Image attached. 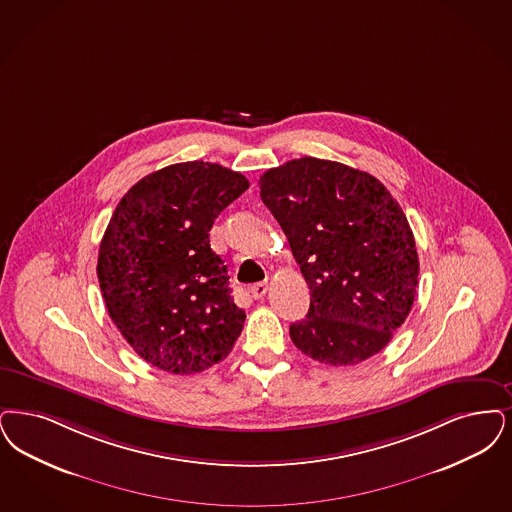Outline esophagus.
<instances>
[{"label": "esophagus", "instance_id": "obj_1", "mask_svg": "<svg viewBox=\"0 0 512 512\" xmlns=\"http://www.w3.org/2000/svg\"><path fill=\"white\" fill-rule=\"evenodd\" d=\"M268 291V282H261V284H255V286L249 287V293L253 299H263Z\"/></svg>", "mask_w": 512, "mask_h": 512}]
</instances>
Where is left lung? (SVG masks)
Instances as JSON below:
<instances>
[{"instance_id": "1", "label": "left lung", "mask_w": 512, "mask_h": 512, "mask_svg": "<svg viewBox=\"0 0 512 512\" xmlns=\"http://www.w3.org/2000/svg\"><path fill=\"white\" fill-rule=\"evenodd\" d=\"M259 186L310 289L307 316L289 326L293 345L329 366L381 352L419 276L400 204L366 171L310 156L268 169Z\"/></svg>"}]
</instances>
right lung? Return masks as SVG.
I'll use <instances>...</instances> for the list:
<instances>
[{"instance_id": "right-lung-1", "label": "right lung", "mask_w": 512, "mask_h": 512, "mask_svg": "<svg viewBox=\"0 0 512 512\" xmlns=\"http://www.w3.org/2000/svg\"><path fill=\"white\" fill-rule=\"evenodd\" d=\"M247 188L223 165L184 162L146 175L112 213L97 265L104 305L148 364L198 373L240 337L246 312L230 295L209 230Z\"/></svg>"}]
</instances>
